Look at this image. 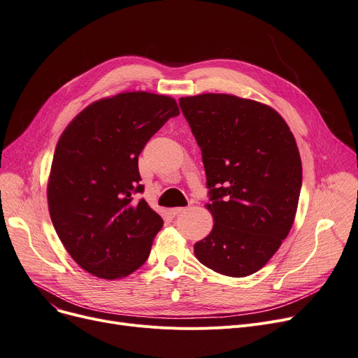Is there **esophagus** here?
Wrapping results in <instances>:
<instances>
[{"label":"esophagus","instance_id":"1","mask_svg":"<svg viewBox=\"0 0 358 358\" xmlns=\"http://www.w3.org/2000/svg\"><path fill=\"white\" fill-rule=\"evenodd\" d=\"M184 210H185L184 208H173V209H169L168 212H169V215H171L173 217H176L177 215H180V213H181V212H184Z\"/></svg>","mask_w":358,"mask_h":358}]
</instances>
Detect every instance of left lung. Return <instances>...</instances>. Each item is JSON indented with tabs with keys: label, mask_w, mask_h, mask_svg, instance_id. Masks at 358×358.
<instances>
[{
	"label": "left lung",
	"mask_w": 358,
	"mask_h": 358,
	"mask_svg": "<svg viewBox=\"0 0 358 358\" xmlns=\"http://www.w3.org/2000/svg\"><path fill=\"white\" fill-rule=\"evenodd\" d=\"M180 107L201 149L215 220L194 254L219 274H254L294 222L302 189L294 136L274 108L231 94L181 97Z\"/></svg>",
	"instance_id": "1"
}]
</instances>
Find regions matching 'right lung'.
<instances>
[{"label":"right lung","mask_w":358,"mask_h":358,"mask_svg":"<svg viewBox=\"0 0 358 358\" xmlns=\"http://www.w3.org/2000/svg\"><path fill=\"white\" fill-rule=\"evenodd\" d=\"M180 115L174 99L134 91L85 107L64 130L50 166L48 204L65 250L90 274L115 280L148 259L162 217L134 194L138 157Z\"/></svg>","instance_id":"obj_1"}]
</instances>
